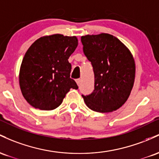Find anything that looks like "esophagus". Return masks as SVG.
<instances>
[{"label":"esophagus","mask_w":159,"mask_h":159,"mask_svg":"<svg viewBox=\"0 0 159 159\" xmlns=\"http://www.w3.org/2000/svg\"><path fill=\"white\" fill-rule=\"evenodd\" d=\"M76 84L79 85H80V79H76Z\"/></svg>","instance_id":"esophagus-1"}]
</instances>
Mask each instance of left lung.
Wrapping results in <instances>:
<instances>
[{
  "mask_svg": "<svg viewBox=\"0 0 159 159\" xmlns=\"http://www.w3.org/2000/svg\"><path fill=\"white\" fill-rule=\"evenodd\" d=\"M83 52L93 67L94 90L83 96L86 106L99 113L118 110L129 97L135 79V61L129 49L110 34L81 37Z\"/></svg>",
  "mask_w": 159,
  "mask_h": 159,
  "instance_id": "left-lung-1",
  "label": "left lung"
}]
</instances>
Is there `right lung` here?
I'll return each instance as SVG.
<instances>
[{"label":"right lung","mask_w":159,"mask_h":159,"mask_svg":"<svg viewBox=\"0 0 159 159\" xmlns=\"http://www.w3.org/2000/svg\"><path fill=\"white\" fill-rule=\"evenodd\" d=\"M77 46L76 36L55 34L40 37L28 48L19 79L23 97L33 107L55 110L70 89H78L70 78L71 65L68 61Z\"/></svg>","instance_id":"obj_1"}]
</instances>
